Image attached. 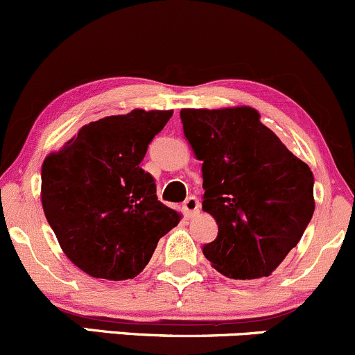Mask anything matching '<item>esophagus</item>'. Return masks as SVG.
<instances>
[{
  "instance_id": "obj_1",
  "label": "esophagus",
  "mask_w": 355,
  "mask_h": 355,
  "mask_svg": "<svg viewBox=\"0 0 355 355\" xmlns=\"http://www.w3.org/2000/svg\"><path fill=\"white\" fill-rule=\"evenodd\" d=\"M184 211H185V214H187L189 218L191 216H196V214L199 213V207H200V204H199V200H198V198H194V196H191V198H187L185 199V202H184Z\"/></svg>"
}]
</instances>
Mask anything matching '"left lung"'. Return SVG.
<instances>
[{
    "label": "left lung",
    "mask_w": 355,
    "mask_h": 355,
    "mask_svg": "<svg viewBox=\"0 0 355 355\" xmlns=\"http://www.w3.org/2000/svg\"><path fill=\"white\" fill-rule=\"evenodd\" d=\"M180 118L202 161V209L218 225L204 256L234 280L270 277L313 218V171L250 106L185 108Z\"/></svg>",
    "instance_id": "1"
}]
</instances>
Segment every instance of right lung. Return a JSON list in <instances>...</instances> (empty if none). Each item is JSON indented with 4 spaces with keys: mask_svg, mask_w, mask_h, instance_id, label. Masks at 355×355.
Wrapping results in <instances>:
<instances>
[{
    "mask_svg": "<svg viewBox=\"0 0 355 355\" xmlns=\"http://www.w3.org/2000/svg\"><path fill=\"white\" fill-rule=\"evenodd\" d=\"M173 111L132 110L78 130L41 170L46 220L68 259L84 273L128 280L141 273L180 213L157 200L141 168L149 142Z\"/></svg>",
    "mask_w": 355,
    "mask_h": 355,
    "instance_id": "add662e5",
    "label": "right lung"
}]
</instances>
